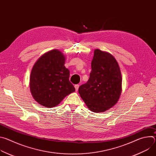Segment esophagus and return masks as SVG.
I'll return each mask as SVG.
<instances>
[{"label":"esophagus","mask_w":156,"mask_h":156,"mask_svg":"<svg viewBox=\"0 0 156 156\" xmlns=\"http://www.w3.org/2000/svg\"><path fill=\"white\" fill-rule=\"evenodd\" d=\"M79 86H79L78 84H75V91H78Z\"/></svg>","instance_id":"obj_1"}]
</instances>
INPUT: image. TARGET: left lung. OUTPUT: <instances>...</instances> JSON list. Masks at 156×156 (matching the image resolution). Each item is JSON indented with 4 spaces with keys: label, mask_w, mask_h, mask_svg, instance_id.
<instances>
[{
    "label": "left lung",
    "mask_w": 156,
    "mask_h": 156,
    "mask_svg": "<svg viewBox=\"0 0 156 156\" xmlns=\"http://www.w3.org/2000/svg\"><path fill=\"white\" fill-rule=\"evenodd\" d=\"M92 71L78 93L87 108L93 112H104L114 106L122 91V78L119 63L107 52L94 49Z\"/></svg>",
    "instance_id": "1"
}]
</instances>
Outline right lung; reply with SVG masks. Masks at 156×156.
I'll list each match as a JSON object with an SVG mask.
<instances>
[{
  "label": "right lung",
  "mask_w": 156,
  "mask_h": 156,
  "mask_svg": "<svg viewBox=\"0 0 156 156\" xmlns=\"http://www.w3.org/2000/svg\"><path fill=\"white\" fill-rule=\"evenodd\" d=\"M65 56L58 49L42 54L34 63L30 77L34 99L48 108L57 106L75 89L69 80L70 71L65 66Z\"/></svg>",
  "instance_id": "1"
}]
</instances>
